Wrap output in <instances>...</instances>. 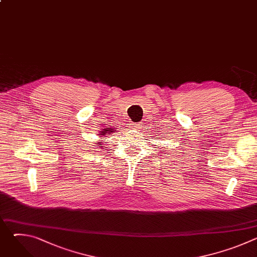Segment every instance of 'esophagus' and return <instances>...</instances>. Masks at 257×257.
I'll list each match as a JSON object with an SVG mask.
<instances>
[{
    "instance_id": "34e87169",
    "label": "esophagus",
    "mask_w": 257,
    "mask_h": 257,
    "mask_svg": "<svg viewBox=\"0 0 257 257\" xmlns=\"http://www.w3.org/2000/svg\"><path fill=\"white\" fill-rule=\"evenodd\" d=\"M140 124H131V129L132 130H138V129H140Z\"/></svg>"
}]
</instances>
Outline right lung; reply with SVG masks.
<instances>
[{
    "mask_svg": "<svg viewBox=\"0 0 257 257\" xmlns=\"http://www.w3.org/2000/svg\"><path fill=\"white\" fill-rule=\"evenodd\" d=\"M114 132H116V130H115V128H104V129H102L100 132H99V135H100V137H106V136H108V135H111L112 133H114ZM101 138V139H102ZM105 140V139H104ZM103 142V140L101 141V142H98V144L97 145H99V146H101V143Z\"/></svg>",
    "mask_w": 257,
    "mask_h": 257,
    "instance_id": "add662e5",
    "label": "right lung"
}]
</instances>
